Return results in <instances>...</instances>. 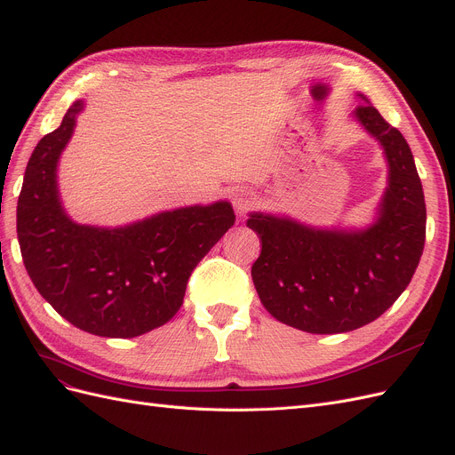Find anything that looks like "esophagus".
Masks as SVG:
<instances>
[{
	"mask_svg": "<svg viewBox=\"0 0 455 455\" xmlns=\"http://www.w3.org/2000/svg\"><path fill=\"white\" fill-rule=\"evenodd\" d=\"M254 203H256V196H254L252 189L237 188L235 191H233V206H235V211L239 214H244Z\"/></svg>",
	"mask_w": 455,
	"mask_h": 455,
	"instance_id": "esophagus-1",
	"label": "esophagus"
}]
</instances>
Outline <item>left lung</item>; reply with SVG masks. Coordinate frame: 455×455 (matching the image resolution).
Masks as SVG:
<instances>
[{
  "mask_svg": "<svg viewBox=\"0 0 455 455\" xmlns=\"http://www.w3.org/2000/svg\"><path fill=\"white\" fill-rule=\"evenodd\" d=\"M353 116L389 164L374 224L315 229L264 212L246 220L261 239L252 266L259 301L277 321L311 334L349 332L376 321L414 277L425 244V197L408 142L371 104Z\"/></svg>",
  "mask_w": 455,
  "mask_h": 455,
  "instance_id": "left-lung-1",
  "label": "left lung"
}]
</instances>
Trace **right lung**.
I'll list each match as a JSON object with an SVG mask.
<instances>
[{"label": "right lung", "instance_id": "1", "mask_svg": "<svg viewBox=\"0 0 455 455\" xmlns=\"http://www.w3.org/2000/svg\"><path fill=\"white\" fill-rule=\"evenodd\" d=\"M81 109V100L70 106L26 167L17 204L20 252L37 292L68 323L94 336L134 338L178 313L189 275L235 214L218 201L114 229L76 224L62 209L57 167Z\"/></svg>", "mask_w": 455, "mask_h": 455}]
</instances>
